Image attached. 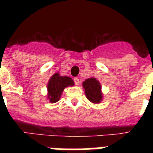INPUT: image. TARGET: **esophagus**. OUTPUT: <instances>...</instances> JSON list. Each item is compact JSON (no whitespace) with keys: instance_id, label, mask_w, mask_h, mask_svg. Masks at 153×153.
<instances>
[{"instance_id":"1","label":"esophagus","mask_w":153,"mask_h":153,"mask_svg":"<svg viewBox=\"0 0 153 153\" xmlns=\"http://www.w3.org/2000/svg\"><path fill=\"white\" fill-rule=\"evenodd\" d=\"M74 83H75L76 85H78V84H79V78L75 77V78H74Z\"/></svg>"}]
</instances>
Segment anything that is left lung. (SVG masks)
<instances>
[{
	"label": "left lung",
	"mask_w": 153,
	"mask_h": 153,
	"mask_svg": "<svg viewBox=\"0 0 153 153\" xmlns=\"http://www.w3.org/2000/svg\"><path fill=\"white\" fill-rule=\"evenodd\" d=\"M83 87L88 100L93 103H100L101 102L102 99L101 85L96 78L86 79L83 83Z\"/></svg>",
	"instance_id": "obj_1"
}]
</instances>
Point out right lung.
<instances>
[{"label":"right lung","mask_w":153,"mask_h":153,"mask_svg":"<svg viewBox=\"0 0 153 153\" xmlns=\"http://www.w3.org/2000/svg\"><path fill=\"white\" fill-rule=\"evenodd\" d=\"M74 82L69 76H62L56 73L51 77L47 83V99L52 103L60 100L63 90L67 86H74Z\"/></svg>","instance_id":"1"}]
</instances>
